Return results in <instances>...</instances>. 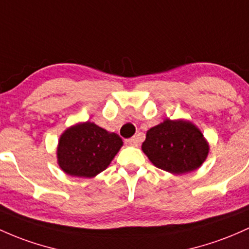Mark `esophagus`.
Listing matches in <instances>:
<instances>
[{
    "label": "esophagus",
    "instance_id": "1",
    "mask_svg": "<svg viewBox=\"0 0 249 249\" xmlns=\"http://www.w3.org/2000/svg\"><path fill=\"white\" fill-rule=\"evenodd\" d=\"M126 144H127V145H131V146H137L138 145V138L137 137H132V138L126 139Z\"/></svg>",
    "mask_w": 249,
    "mask_h": 249
}]
</instances>
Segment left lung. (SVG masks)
Instances as JSON below:
<instances>
[{"label":"left lung","mask_w":249,"mask_h":249,"mask_svg":"<svg viewBox=\"0 0 249 249\" xmlns=\"http://www.w3.org/2000/svg\"><path fill=\"white\" fill-rule=\"evenodd\" d=\"M142 150L158 169L182 175L203 164L209 154V143L190 120L165 118L147 130Z\"/></svg>","instance_id":"obj_1"}]
</instances>
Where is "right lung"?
I'll list each match as a JSON object with an SVG mask.
<instances>
[{
	"label": "right lung",
	"mask_w": 249,
	"mask_h": 249,
	"mask_svg": "<svg viewBox=\"0 0 249 249\" xmlns=\"http://www.w3.org/2000/svg\"><path fill=\"white\" fill-rule=\"evenodd\" d=\"M122 146L123 139L117 133L92 122L76 123L60 136L56 160L65 174L92 178L110 165Z\"/></svg>",
	"instance_id": "1"
}]
</instances>
